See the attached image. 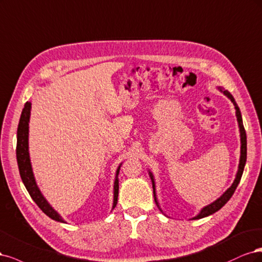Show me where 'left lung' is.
I'll list each match as a JSON object with an SVG mask.
<instances>
[{
	"instance_id": "obj_1",
	"label": "left lung",
	"mask_w": 262,
	"mask_h": 262,
	"mask_svg": "<svg viewBox=\"0 0 262 262\" xmlns=\"http://www.w3.org/2000/svg\"><path fill=\"white\" fill-rule=\"evenodd\" d=\"M219 90H220L221 92H223V94L229 98L234 106H235V110H236V117H237V122H238V127H239V133H241V158H239V164H238V170H237V173H236V176H235V180L232 184V186L227 189L223 195L221 197H219L215 201H213L212 204H210L206 207L202 208L200 210V212L196 215L193 216L191 220H198V219H202V217H206L208 215H211L215 213L217 210H220L227 201H229L231 199V197L233 196V193L236 189V187L238 186L239 184V181L242 179V175H243V172H244V167H245V164H246V159H247V137H246V132H245V128H244V125H243V119H242V114H241V111H239V107L238 105L236 104L235 100L233 98V96L230 94L229 91L227 90H222L221 87L217 88ZM149 176L151 179V182H152V188H154V196H155V201L156 204L158 206V208L161 210V208H160L159 206V202L157 200V193H156V183H155V177L152 175V173H151L149 171ZM162 211V210H161Z\"/></svg>"
}]
</instances>
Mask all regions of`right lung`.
<instances>
[{
  "label": "right lung",
  "mask_w": 262,
  "mask_h": 262,
  "mask_svg": "<svg viewBox=\"0 0 262 262\" xmlns=\"http://www.w3.org/2000/svg\"><path fill=\"white\" fill-rule=\"evenodd\" d=\"M30 110H31V103L26 102L25 107L23 108L18 128H17V147H16V158H17V164H18L21 181L25 185V187H26V189L28 190L32 200L36 202L37 206L43 211L49 217H51L52 220H55L57 222L66 223L62 219V216L57 213V211H55L51 207V205L47 201L45 196L41 193L38 185L36 183L35 175H33V172H32L30 157H29V143H28ZM121 165L122 163L119 165V167H117L116 170L112 209L115 208L117 204V197H119V177L117 176H119Z\"/></svg>",
  "instance_id": "right-lung-1"
}]
</instances>
